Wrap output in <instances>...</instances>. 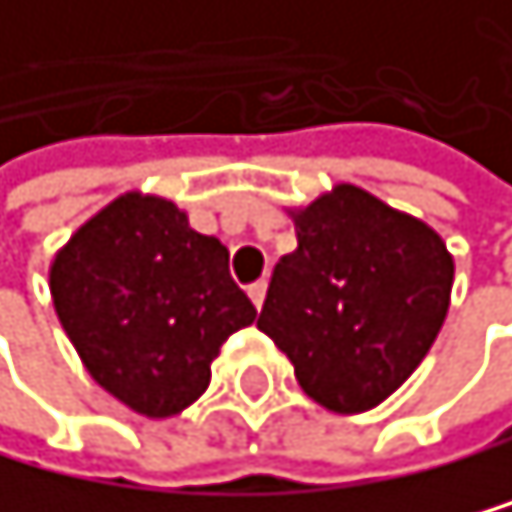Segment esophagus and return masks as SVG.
I'll return each instance as SVG.
<instances>
[{
	"mask_svg": "<svg viewBox=\"0 0 512 512\" xmlns=\"http://www.w3.org/2000/svg\"><path fill=\"white\" fill-rule=\"evenodd\" d=\"M248 296H251V303L254 306H264V296H267V280H254L251 287H248Z\"/></svg>",
	"mask_w": 512,
	"mask_h": 512,
	"instance_id": "1",
	"label": "esophagus"
}]
</instances>
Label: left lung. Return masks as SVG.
<instances>
[{
    "label": "left lung",
    "instance_id": "left-lung-1",
    "mask_svg": "<svg viewBox=\"0 0 512 512\" xmlns=\"http://www.w3.org/2000/svg\"><path fill=\"white\" fill-rule=\"evenodd\" d=\"M296 251L274 267L258 329L332 413L384 403L439 335L455 261L426 222L338 183L293 212Z\"/></svg>",
    "mask_w": 512,
    "mask_h": 512
}]
</instances>
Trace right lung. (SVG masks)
Instances as JSON below:
<instances>
[{
	"label": "right lung",
	"mask_w": 512,
	"mask_h": 512,
	"mask_svg": "<svg viewBox=\"0 0 512 512\" xmlns=\"http://www.w3.org/2000/svg\"><path fill=\"white\" fill-rule=\"evenodd\" d=\"M51 296L93 381L151 419L203 397L222 342L258 316L229 248L141 193L112 199L57 251Z\"/></svg>",
	"instance_id": "right-lung-1"
}]
</instances>
